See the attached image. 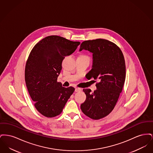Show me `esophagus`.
I'll return each instance as SVG.
<instances>
[{"label":"esophagus","mask_w":153,"mask_h":153,"mask_svg":"<svg viewBox=\"0 0 153 153\" xmlns=\"http://www.w3.org/2000/svg\"><path fill=\"white\" fill-rule=\"evenodd\" d=\"M81 91V89L80 88H75V92H80Z\"/></svg>","instance_id":"34e87169"}]
</instances>
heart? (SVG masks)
Masks as SVG:
<instances>
[{"instance_id":"1","label":"heart","mask_w":153,"mask_h":153,"mask_svg":"<svg viewBox=\"0 0 153 153\" xmlns=\"http://www.w3.org/2000/svg\"><path fill=\"white\" fill-rule=\"evenodd\" d=\"M81 57H86V56H81Z\"/></svg>"}]
</instances>
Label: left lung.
<instances>
[{
    "instance_id": "obj_1",
    "label": "left lung",
    "mask_w": 153,
    "mask_h": 153,
    "mask_svg": "<svg viewBox=\"0 0 153 153\" xmlns=\"http://www.w3.org/2000/svg\"><path fill=\"white\" fill-rule=\"evenodd\" d=\"M92 53V69L88 72L90 79L99 82L94 92L84 89L86 100L81 104V109L87 117L98 120L107 116L114 109L126 79V64L123 54L116 44L104 39L82 42L80 51Z\"/></svg>"
}]
</instances>
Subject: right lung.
I'll return each instance as SVG.
<instances>
[{
  "instance_id": "1",
  "label": "right lung",
  "mask_w": 153,
  "mask_h": 153,
  "mask_svg": "<svg viewBox=\"0 0 153 153\" xmlns=\"http://www.w3.org/2000/svg\"><path fill=\"white\" fill-rule=\"evenodd\" d=\"M80 42L57 36H46L34 46L27 60L25 77L37 111L47 117L59 115L74 91L57 82L65 57L76 51Z\"/></svg>"
}]
</instances>
